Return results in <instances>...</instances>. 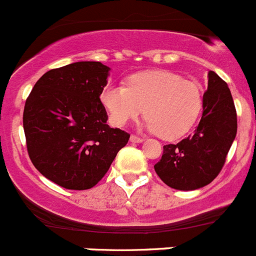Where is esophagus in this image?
Returning a JSON list of instances; mask_svg holds the SVG:
<instances>
[{
  "label": "esophagus",
  "instance_id": "obj_1",
  "mask_svg": "<svg viewBox=\"0 0 256 256\" xmlns=\"http://www.w3.org/2000/svg\"><path fill=\"white\" fill-rule=\"evenodd\" d=\"M129 140L132 142V143H143L144 139L140 138V136H130V139Z\"/></svg>",
  "mask_w": 256,
  "mask_h": 256
}]
</instances>
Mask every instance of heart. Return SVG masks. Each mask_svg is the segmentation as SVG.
Returning <instances> with one entry per match:
<instances>
[{"label":"heart","instance_id":"b5f03b06","mask_svg":"<svg viewBox=\"0 0 256 256\" xmlns=\"http://www.w3.org/2000/svg\"><path fill=\"white\" fill-rule=\"evenodd\" d=\"M101 101L110 118L124 127L146 110L144 127L166 140L185 136L198 118L202 92L196 81L182 78L168 70H148L134 74L127 86L110 85L104 90Z\"/></svg>","mask_w":256,"mask_h":256}]
</instances>
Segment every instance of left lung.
<instances>
[{"label":"left lung","instance_id":"left-lung-1","mask_svg":"<svg viewBox=\"0 0 256 256\" xmlns=\"http://www.w3.org/2000/svg\"><path fill=\"white\" fill-rule=\"evenodd\" d=\"M202 98V116L194 134L178 144L164 146L154 165L158 176L180 191H192L212 182L224 165L236 136V112L228 85L208 71Z\"/></svg>","mask_w":256,"mask_h":256}]
</instances>
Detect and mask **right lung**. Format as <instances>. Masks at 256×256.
Returning a JSON list of instances; mask_svg holds the SVG:
<instances>
[{"label":"right lung","mask_w":256,"mask_h":256,"mask_svg":"<svg viewBox=\"0 0 256 256\" xmlns=\"http://www.w3.org/2000/svg\"><path fill=\"white\" fill-rule=\"evenodd\" d=\"M110 68L78 62L44 74L23 112L27 149L36 170L68 190H88L101 180L129 134L106 124L101 96Z\"/></svg>","instance_id":"obj_1"}]
</instances>
